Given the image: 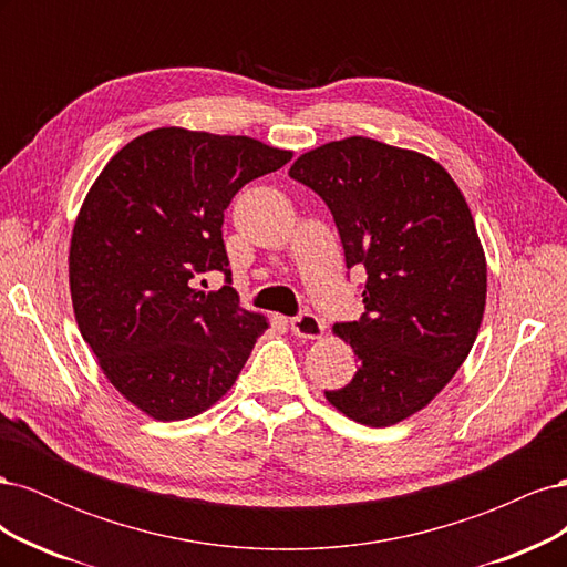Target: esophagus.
Wrapping results in <instances>:
<instances>
[{
    "label": "esophagus",
    "mask_w": 567,
    "mask_h": 567,
    "mask_svg": "<svg viewBox=\"0 0 567 567\" xmlns=\"http://www.w3.org/2000/svg\"><path fill=\"white\" fill-rule=\"evenodd\" d=\"M323 321L317 317V315H298L290 319V331H293L298 338H305V340H319L323 336Z\"/></svg>",
    "instance_id": "34e87169"
}]
</instances>
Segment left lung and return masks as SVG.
<instances>
[{
	"mask_svg": "<svg viewBox=\"0 0 567 567\" xmlns=\"http://www.w3.org/2000/svg\"><path fill=\"white\" fill-rule=\"evenodd\" d=\"M288 175L329 205L346 265L369 274L362 319L333 326L359 369L326 400L369 427L414 416L466 362L485 315L487 260L466 198L431 156L369 136L307 151Z\"/></svg>",
	"mask_w": 567,
	"mask_h": 567,
	"instance_id": "obj_1",
	"label": "left lung"
}]
</instances>
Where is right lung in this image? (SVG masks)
Returning a JSON list of instances; mask_svg holds the SVG:
<instances>
[{
    "instance_id": "add662e5",
    "label": "right lung",
    "mask_w": 567,
    "mask_h": 567,
    "mask_svg": "<svg viewBox=\"0 0 567 567\" xmlns=\"http://www.w3.org/2000/svg\"><path fill=\"white\" fill-rule=\"evenodd\" d=\"M293 151L250 136L158 127L120 148L75 217L68 281L78 329L99 369L156 421L208 411L236 383L269 329L238 307L221 221L238 188L284 167Z\"/></svg>"
}]
</instances>
